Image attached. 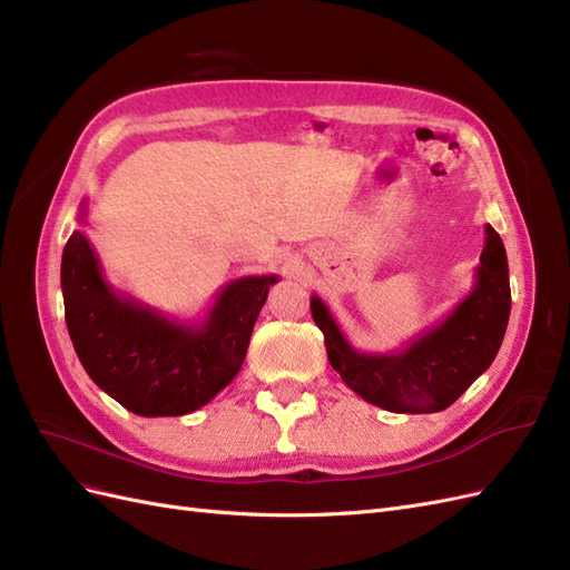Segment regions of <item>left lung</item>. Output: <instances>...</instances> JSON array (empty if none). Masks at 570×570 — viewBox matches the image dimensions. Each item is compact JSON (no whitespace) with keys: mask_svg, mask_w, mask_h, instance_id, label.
I'll return each instance as SVG.
<instances>
[{"mask_svg":"<svg viewBox=\"0 0 570 570\" xmlns=\"http://www.w3.org/2000/svg\"><path fill=\"white\" fill-rule=\"evenodd\" d=\"M509 314L507 249L490 223L469 295L402 350L385 354L354 350L331 308L312 295V316L323 333L331 366L361 400L394 413H435L454 404L490 368L502 347Z\"/></svg>","mask_w":570,"mask_h":570,"instance_id":"1","label":"left lung"}]
</instances>
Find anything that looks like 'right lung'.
I'll use <instances>...</instances> for the list:
<instances>
[{"label": "right lung", "instance_id": "obj_1", "mask_svg": "<svg viewBox=\"0 0 570 570\" xmlns=\"http://www.w3.org/2000/svg\"><path fill=\"white\" fill-rule=\"evenodd\" d=\"M85 214L88 202L78 220ZM278 281V275L230 281L202 321H178L109 285L80 230L68 237L61 256L66 325L82 368L99 390L147 419L197 411L230 385Z\"/></svg>", "mask_w": 570, "mask_h": 570}]
</instances>
